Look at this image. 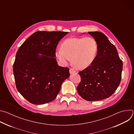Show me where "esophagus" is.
I'll list each match as a JSON object with an SVG mask.
<instances>
[{
	"mask_svg": "<svg viewBox=\"0 0 134 134\" xmlns=\"http://www.w3.org/2000/svg\"><path fill=\"white\" fill-rule=\"evenodd\" d=\"M69 72H70V74H74V73L76 72V70H75V69H72V68H70V69H69Z\"/></svg>",
	"mask_w": 134,
	"mask_h": 134,
	"instance_id": "esophagus-1",
	"label": "esophagus"
}]
</instances>
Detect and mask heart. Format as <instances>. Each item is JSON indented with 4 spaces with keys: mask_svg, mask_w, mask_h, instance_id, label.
Here are the masks:
<instances>
[{
    "mask_svg": "<svg viewBox=\"0 0 134 134\" xmlns=\"http://www.w3.org/2000/svg\"><path fill=\"white\" fill-rule=\"evenodd\" d=\"M98 50L93 37H70L62 43L61 49L55 50V55L63 65H66L71 58L76 68L84 69L93 63Z\"/></svg>",
    "mask_w": 134,
    "mask_h": 134,
    "instance_id": "obj_1",
    "label": "heart"
}]
</instances>
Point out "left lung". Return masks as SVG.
<instances>
[{
    "label": "left lung",
    "mask_w": 134,
    "mask_h": 134,
    "mask_svg": "<svg viewBox=\"0 0 134 134\" xmlns=\"http://www.w3.org/2000/svg\"><path fill=\"white\" fill-rule=\"evenodd\" d=\"M97 41L98 50L93 63L79 72L81 77L77 91L80 96L89 101L110 97L120 84L122 62L117 50L103 33L88 32Z\"/></svg>",
    "instance_id": "obj_1"
}]
</instances>
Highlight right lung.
Wrapping results in <instances>:
<instances>
[{"label": "right lung", "instance_id": "right-lung-1", "mask_svg": "<svg viewBox=\"0 0 134 134\" xmlns=\"http://www.w3.org/2000/svg\"><path fill=\"white\" fill-rule=\"evenodd\" d=\"M68 32L37 31L18 50L13 65L17 91L30 103L42 104L58 95L69 68L57 64L54 58L58 42Z\"/></svg>", "mask_w": 134, "mask_h": 134}]
</instances>
